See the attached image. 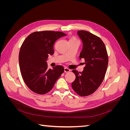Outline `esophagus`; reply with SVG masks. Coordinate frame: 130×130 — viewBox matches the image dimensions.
Wrapping results in <instances>:
<instances>
[{
    "mask_svg": "<svg viewBox=\"0 0 130 130\" xmlns=\"http://www.w3.org/2000/svg\"><path fill=\"white\" fill-rule=\"evenodd\" d=\"M64 72L65 73H68V72H70V69H69V68H67V67H65L64 68Z\"/></svg>",
    "mask_w": 130,
    "mask_h": 130,
    "instance_id": "1",
    "label": "esophagus"
}]
</instances>
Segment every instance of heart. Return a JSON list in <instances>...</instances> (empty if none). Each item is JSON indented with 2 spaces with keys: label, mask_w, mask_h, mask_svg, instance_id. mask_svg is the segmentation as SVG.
I'll return each instance as SVG.
<instances>
[{
  "label": "heart",
  "mask_w": 130,
  "mask_h": 130,
  "mask_svg": "<svg viewBox=\"0 0 130 130\" xmlns=\"http://www.w3.org/2000/svg\"><path fill=\"white\" fill-rule=\"evenodd\" d=\"M76 40V39H75V38H72V39H71V40Z\"/></svg>",
  "instance_id": "b5f03b06"
}]
</instances>
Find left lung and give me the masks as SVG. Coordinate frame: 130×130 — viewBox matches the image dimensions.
<instances>
[{
	"instance_id": "obj_1",
	"label": "left lung",
	"mask_w": 130,
	"mask_h": 130,
	"mask_svg": "<svg viewBox=\"0 0 130 130\" xmlns=\"http://www.w3.org/2000/svg\"><path fill=\"white\" fill-rule=\"evenodd\" d=\"M77 35L82 42L79 58L84 59L86 66L81 73L73 70L76 78L72 86L78 95L85 96L93 93L103 81L108 58L105 44L99 37L84 30L78 31Z\"/></svg>"
}]
</instances>
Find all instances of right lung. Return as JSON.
<instances>
[{"instance_id": "add662e5", "label": "right lung", "mask_w": 130, "mask_h": 130, "mask_svg": "<svg viewBox=\"0 0 130 130\" xmlns=\"http://www.w3.org/2000/svg\"><path fill=\"white\" fill-rule=\"evenodd\" d=\"M66 35L60 31H38L29 35L23 42L19 54V67L23 80L32 92H49L64 72L62 66L48 69L46 61L54 53L55 42Z\"/></svg>"}]
</instances>
